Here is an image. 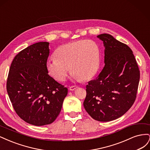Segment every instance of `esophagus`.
I'll return each mask as SVG.
<instances>
[{
  "instance_id": "obj_1",
  "label": "esophagus",
  "mask_w": 150,
  "mask_h": 150,
  "mask_svg": "<svg viewBox=\"0 0 150 150\" xmlns=\"http://www.w3.org/2000/svg\"><path fill=\"white\" fill-rule=\"evenodd\" d=\"M78 88V86H70V87H69V89L71 91H74Z\"/></svg>"
}]
</instances>
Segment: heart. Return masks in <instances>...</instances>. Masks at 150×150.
Listing matches in <instances>:
<instances>
[{
  "mask_svg": "<svg viewBox=\"0 0 150 150\" xmlns=\"http://www.w3.org/2000/svg\"><path fill=\"white\" fill-rule=\"evenodd\" d=\"M55 54L56 57L48 59L46 68L58 81L66 79L69 67L72 74L81 80H88L96 75L100 66L99 48L91 40H79L62 45Z\"/></svg>",
  "mask_w": 150,
  "mask_h": 150,
  "instance_id": "heart-1",
  "label": "heart"
}]
</instances>
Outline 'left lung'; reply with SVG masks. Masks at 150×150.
<instances>
[{"mask_svg": "<svg viewBox=\"0 0 150 150\" xmlns=\"http://www.w3.org/2000/svg\"><path fill=\"white\" fill-rule=\"evenodd\" d=\"M97 38L103 40L105 47V65L96 79L86 86L83 104L94 120L106 122L118 118L132 106L140 73L129 46L110 34H102Z\"/></svg>", "mask_w": 150, "mask_h": 150, "instance_id": "1", "label": "left lung"}]
</instances>
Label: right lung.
<instances>
[{"mask_svg":"<svg viewBox=\"0 0 150 150\" xmlns=\"http://www.w3.org/2000/svg\"><path fill=\"white\" fill-rule=\"evenodd\" d=\"M49 44L35 43L17 54L7 81V91L17 115L34 126L55 121L67 94V88L48 74Z\"/></svg>","mask_w":150,"mask_h":150,"instance_id":"1","label":"right lung"}]
</instances>
